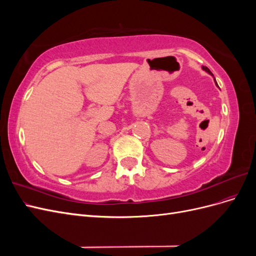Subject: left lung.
I'll return each mask as SVG.
<instances>
[{
    "mask_svg": "<svg viewBox=\"0 0 256 256\" xmlns=\"http://www.w3.org/2000/svg\"><path fill=\"white\" fill-rule=\"evenodd\" d=\"M202 68H203V69H204V70H205V72H208V74H212V76H214V74H212V72H210V70H209V69H208V68H207V67H206V66H203V67H202ZM214 81H216V79H214ZM216 85H218V84H216Z\"/></svg>",
    "mask_w": 256,
    "mask_h": 256,
    "instance_id": "obj_1",
    "label": "left lung"
}]
</instances>
